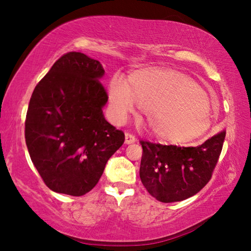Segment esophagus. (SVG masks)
Here are the masks:
<instances>
[{"label": "esophagus", "mask_w": 251, "mask_h": 251, "mask_svg": "<svg viewBox=\"0 0 251 251\" xmlns=\"http://www.w3.org/2000/svg\"><path fill=\"white\" fill-rule=\"evenodd\" d=\"M135 142H136V138H135L134 135H131L129 133L125 134V144L129 145V144H134Z\"/></svg>", "instance_id": "1"}]
</instances>
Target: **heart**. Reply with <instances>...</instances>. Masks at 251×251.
<instances>
[{
	"label": "heart",
	"mask_w": 251,
	"mask_h": 251,
	"mask_svg": "<svg viewBox=\"0 0 251 251\" xmlns=\"http://www.w3.org/2000/svg\"><path fill=\"white\" fill-rule=\"evenodd\" d=\"M112 107L125 118L138 105L147 112L151 133L175 145L192 143L211 125L207 93L187 76L171 70L145 69L130 76L128 83L114 77L109 84Z\"/></svg>",
	"instance_id": "obj_1"
}]
</instances>
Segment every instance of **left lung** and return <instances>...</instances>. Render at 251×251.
<instances>
[{"label": "left lung", "instance_id": "obj_1", "mask_svg": "<svg viewBox=\"0 0 251 251\" xmlns=\"http://www.w3.org/2000/svg\"><path fill=\"white\" fill-rule=\"evenodd\" d=\"M226 131L197 147H177L141 142L139 176L152 197L161 202L181 201L206 186L223 150Z\"/></svg>", "mask_w": 251, "mask_h": 251}]
</instances>
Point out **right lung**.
<instances>
[{
  "instance_id": "obj_1",
  "label": "right lung",
  "mask_w": 251,
  "mask_h": 251,
  "mask_svg": "<svg viewBox=\"0 0 251 251\" xmlns=\"http://www.w3.org/2000/svg\"><path fill=\"white\" fill-rule=\"evenodd\" d=\"M99 61L80 52L58 58L36 85L25 121L34 166L55 193L82 196L99 182L107 160L125 141L105 120L108 96Z\"/></svg>"
}]
</instances>
